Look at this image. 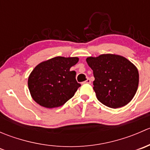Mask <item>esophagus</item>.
Listing matches in <instances>:
<instances>
[{
  "label": "esophagus",
  "mask_w": 150,
  "mask_h": 150,
  "mask_svg": "<svg viewBox=\"0 0 150 150\" xmlns=\"http://www.w3.org/2000/svg\"><path fill=\"white\" fill-rule=\"evenodd\" d=\"M91 83V80L89 79V78H88V79L86 80V81H84V82H83V83H88V84H90Z\"/></svg>",
  "instance_id": "esophagus-1"
}]
</instances>
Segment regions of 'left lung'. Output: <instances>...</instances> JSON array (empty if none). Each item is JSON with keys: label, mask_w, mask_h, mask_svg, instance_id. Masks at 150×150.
<instances>
[{"label": "left lung", "mask_w": 150, "mask_h": 150, "mask_svg": "<svg viewBox=\"0 0 150 150\" xmlns=\"http://www.w3.org/2000/svg\"><path fill=\"white\" fill-rule=\"evenodd\" d=\"M86 62L93 70V90L101 103L116 109L131 102L139 85L138 69L131 62L115 54L88 57Z\"/></svg>", "instance_id": "left-lung-1"}]
</instances>
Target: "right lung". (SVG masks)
<instances>
[{
	"instance_id": "right-lung-1",
	"label": "right lung",
	"mask_w": 150,
	"mask_h": 150,
	"mask_svg": "<svg viewBox=\"0 0 150 150\" xmlns=\"http://www.w3.org/2000/svg\"><path fill=\"white\" fill-rule=\"evenodd\" d=\"M78 60V57H57L36 66L28 78L33 99L46 108L65 104L81 86L77 82L75 71L69 70Z\"/></svg>"
}]
</instances>
